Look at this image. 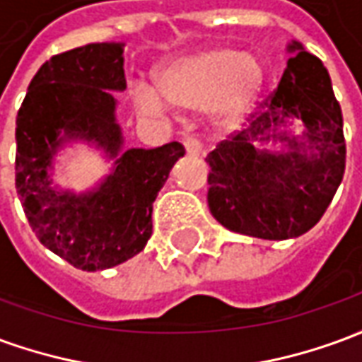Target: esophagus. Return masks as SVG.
I'll return each instance as SVG.
<instances>
[{"mask_svg":"<svg viewBox=\"0 0 362 362\" xmlns=\"http://www.w3.org/2000/svg\"><path fill=\"white\" fill-rule=\"evenodd\" d=\"M184 147H186V153H188L189 157L202 155V141L197 137H194V135H186L184 137Z\"/></svg>","mask_w":362,"mask_h":362,"instance_id":"34e87169","label":"esophagus"}]
</instances>
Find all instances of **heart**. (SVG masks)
<instances>
[{
	"mask_svg": "<svg viewBox=\"0 0 362 362\" xmlns=\"http://www.w3.org/2000/svg\"><path fill=\"white\" fill-rule=\"evenodd\" d=\"M264 87V67L252 54L211 48L174 62L158 77L166 100L184 108L205 106L217 126H235L254 108ZM137 114L158 118L166 110L163 98L145 83L132 89Z\"/></svg>",
	"mask_w": 362,
	"mask_h": 362,
	"instance_id": "1",
	"label": "heart"
}]
</instances>
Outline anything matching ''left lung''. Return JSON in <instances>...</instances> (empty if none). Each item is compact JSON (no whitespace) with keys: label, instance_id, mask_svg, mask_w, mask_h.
Returning a JSON list of instances; mask_svg holds the SVG:
<instances>
[{"label":"left lung","instance_id":"obj_1","mask_svg":"<svg viewBox=\"0 0 362 362\" xmlns=\"http://www.w3.org/2000/svg\"><path fill=\"white\" fill-rule=\"evenodd\" d=\"M291 58L277 89L243 132L228 135L207 155L209 211L233 233L264 240H287L308 233L326 213L345 173L341 106L329 74L300 42L287 46ZM300 119L298 140L280 127ZM279 141L287 151H267Z\"/></svg>","mask_w":362,"mask_h":362}]
</instances>
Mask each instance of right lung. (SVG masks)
<instances>
[{
  "label": "right lung",
  "mask_w": 362,
  "mask_h": 362,
  "mask_svg": "<svg viewBox=\"0 0 362 362\" xmlns=\"http://www.w3.org/2000/svg\"><path fill=\"white\" fill-rule=\"evenodd\" d=\"M124 44L95 42L52 56L36 71L17 114L15 186L38 240L83 272H100L134 258L153 233V202L184 147L122 151L116 98L126 89ZM95 142L112 173L80 194L51 186L49 170L64 142Z\"/></svg>",
  "instance_id": "1"
}]
</instances>
